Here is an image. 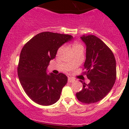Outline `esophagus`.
Masks as SVG:
<instances>
[{"label": "esophagus", "instance_id": "obj_1", "mask_svg": "<svg viewBox=\"0 0 129 129\" xmlns=\"http://www.w3.org/2000/svg\"><path fill=\"white\" fill-rule=\"evenodd\" d=\"M74 81H75V80H74V79H72V78H69L68 79V82L72 83V82H74Z\"/></svg>", "mask_w": 129, "mask_h": 129}]
</instances>
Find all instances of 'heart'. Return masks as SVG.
Segmentation results:
<instances>
[{"label": "heart", "mask_w": 129, "mask_h": 129, "mask_svg": "<svg viewBox=\"0 0 129 129\" xmlns=\"http://www.w3.org/2000/svg\"><path fill=\"white\" fill-rule=\"evenodd\" d=\"M79 48H82L83 49L82 45H81L78 42H74V44H72V49H79Z\"/></svg>", "instance_id": "1"}]
</instances>
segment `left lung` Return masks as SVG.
<instances>
[{"label": "left lung", "mask_w": 129, "mask_h": 129, "mask_svg": "<svg viewBox=\"0 0 129 129\" xmlns=\"http://www.w3.org/2000/svg\"><path fill=\"white\" fill-rule=\"evenodd\" d=\"M80 39L86 45L84 65L86 71L83 74L90 82L82 83L83 89L76 97L82 103L89 104L101 101L111 90L116 80V61L112 50L99 38L88 35Z\"/></svg>", "instance_id": "1"}]
</instances>
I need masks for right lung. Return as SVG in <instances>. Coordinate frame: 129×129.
Instances as JSON below:
<instances>
[{
    "label": "right lung",
    "instance_id": "1",
    "mask_svg": "<svg viewBox=\"0 0 129 129\" xmlns=\"http://www.w3.org/2000/svg\"><path fill=\"white\" fill-rule=\"evenodd\" d=\"M71 35L50 32L38 34L26 43L21 50L17 73L22 87L31 100L39 105H52L58 101L67 77L47 74L51 60L63 44L71 41Z\"/></svg>",
    "mask_w": 129,
    "mask_h": 129
}]
</instances>
